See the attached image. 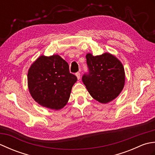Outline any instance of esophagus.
<instances>
[{
	"label": "esophagus",
	"mask_w": 155,
	"mask_h": 155,
	"mask_svg": "<svg viewBox=\"0 0 155 155\" xmlns=\"http://www.w3.org/2000/svg\"><path fill=\"white\" fill-rule=\"evenodd\" d=\"M76 76H77V77L78 79H79L80 77H81V73H80V72H77V73H76Z\"/></svg>",
	"instance_id": "1"
}]
</instances>
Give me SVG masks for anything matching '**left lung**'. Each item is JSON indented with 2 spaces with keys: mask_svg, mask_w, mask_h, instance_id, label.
<instances>
[{
  "mask_svg": "<svg viewBox=\"0 0 155 155\" xmlns=\"http://www.w3.org/2000/svg\"><path fill=\"white\" fill-rule=\"evenodd\" d=\"M88 68L82 77L91 97L107 103L118 96L124 85V69L119 60L109 53L86 55Z\"/></svg>",
  "mask_w": 155,
  "mask_h": 155,
  "instance_id": "obj_1",
  "label": "left lung"
}]
</instances>
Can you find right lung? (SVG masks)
<instances>
[{"mask_svg": "<svg viewBox=\"0 0 155 155\" xmlns=\"http://www.w3.org/2000/svg\"><path fill=\"white\" fill-rule=\"evenodd\" d=\"M28 86L32 97L41 106L51 109L64 107L77 78L68 64L58 54L41 56L28 72Z\"/></svg>", "mask_w": 155, "mask_h": 155, "instance_id": "add662e5", "label": "right lung"}]
</instances>
